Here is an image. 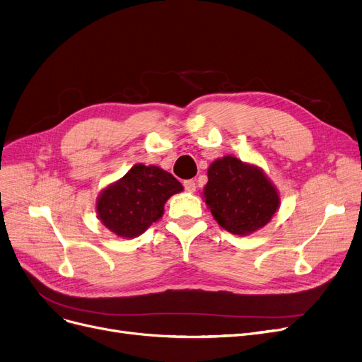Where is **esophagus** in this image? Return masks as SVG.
Instances as JSON below:
<instances>
[{
    "label": "esophagus",
    "instance_id": "obj_1",
    "mask_svg": "<svg viewBox=\"0 0 362 362\" xmlns=\"http://www.w3.org/2000/svg\"><path fill=\"white\" fill-rule=\"evenodd\" d=\"M183 186L187 192H195V189H197V185L194 180H185Z\"/></svg>",
    "mask_w": 362,
    "mask_h": 362
}]
</instances>
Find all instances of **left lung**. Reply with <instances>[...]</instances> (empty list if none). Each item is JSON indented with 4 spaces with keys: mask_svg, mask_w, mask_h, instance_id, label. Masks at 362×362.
<instances>
[{
    "mask_svg": "<svg viewBox=\"0 0 362 362\" xmlns=\"http://www.w3.org/2000/svg\"><path fill=\"white\" fill-rule=\"evenodd\" d=\"M202 197L217 223L233 235H250L266 226L278 211L281 198L264 171L226 155L207 171Z\"/></svg>",
    "mask_w": 362,
    "mask_h": 362,
    "instance_id": "obj_1",
    "label": "left lung"
}]
</instances>
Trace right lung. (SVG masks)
Returning a JSON list of instances; mask_svg holds the SVG:
<instances>
[{
  "instance_id": "obj_1",
  "label": "right lung",
  "mask_w": 362,
  "mask_h": 362,
  "mask_svg": "<svg viewBox=\"0 0 362 362\" xmlns=\"http://www.w3.org/2000/svg\"><path fill=\"white\" fill-rule=\"evenodd\" d=\"M182 191V183L168 171L156 165L134 164L99 194L96 213L117 237L132 240L160 220L167 199Z\"/></svg>"
}]
</instances>
